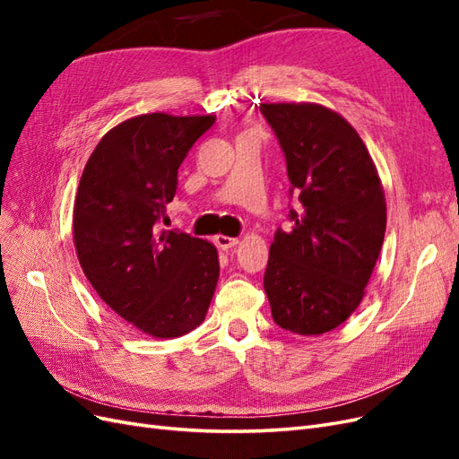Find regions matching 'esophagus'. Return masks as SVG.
I'll list each match as a JSON object with an SVG mask.
<instances>
[{
	"label": "esophagus",
	"mask_w": 459,
	"mask_h": 459,
	"mask_svg": "<svg viewBox=\"0 0 459 459\" xmlns=\"http://www.w3.org/2000/svg\"><path fill=\"white\" fill-rule=\"evenodd\" d=\"M214 243L218 245V248H221V251H228V248H231V247L238 245V243H239V239L228 238V235H216V238H214Z\"/></svg>",
	"instance_id": "34e87169"
}]
</instances>
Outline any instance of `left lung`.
Here are the masks:
<instances>
[{"mask_svg": "<svg viewBox=\"0 0 459 459\" xmlns=\"http://www.w3.org/2000/svg\"><path fill=\"white\" fill-rule=\"evenodd\" d=\"M287 162L290 230L277 228L264 273L273 322L297 335L341 325L379 258L386 204L362 137L316 103H262Z\"/></svg>", "mask_w": 459, "mask_h": 459, "instance_id": "obj_1", "label": "left lung"}]
</instances>
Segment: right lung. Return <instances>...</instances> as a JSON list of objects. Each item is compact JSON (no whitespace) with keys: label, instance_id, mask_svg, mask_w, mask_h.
Listing matches in <instances>:
<instances>
[{"label":"right lung","instance_id":"add662e5","mask_svg":"<svg viewBox=\"0 0 459 459\" xmlns=\"http://www.w3.org/2000/svg\"><path fill=\"white\" fill-rule=\"evenodd\" d=\"M214 115L151 113L120 122L93 149L74 201V247L105 304L157 339L203 324L220 275L216 247L159 230L178 169Z\"/></svg>","mask_w":459,"mask_h":459}]
</instances>
